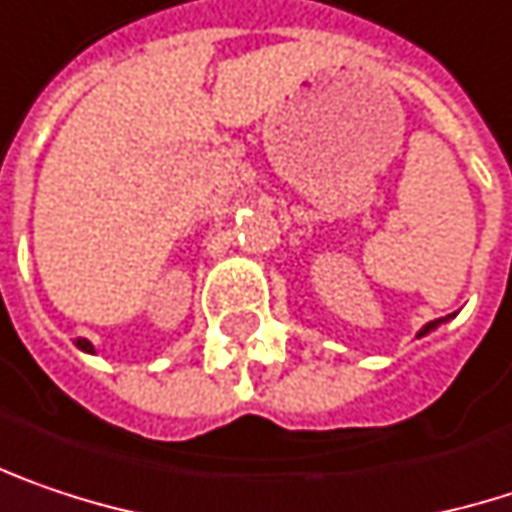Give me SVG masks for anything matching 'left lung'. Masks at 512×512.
<instances>
[{
  "label": "left lung",
  "mask_w": 512,
  "mask_h": 512,
  "mask_svg": "<svg viewBox=\"0 0 512 512\" xmlns=\"http://www.w3.org/2000/svg\"><path fill=\"white\" fill-rule=\"evenodd\" d=\"M442 319H434V322H428V325H425V328H422V331H419V337H422V334H428V331H431V328H437V325H440Z\"/></svg>",
  "instance_id": "left-lung-1"
}]
</instances>
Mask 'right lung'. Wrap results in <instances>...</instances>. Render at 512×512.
<instances>
[{
	"label": "right lung",
	"mask_w": 512,
	"mask_h": 512,
	"mask_svg": "<svg viewBox=\"0 0 512 512\" xmlns=\"http://www.w3.org/2000/svg\"><path fill=\"white\" fill-rule=\"evenodd\" d=\"M75 346H78V349H84V351H93V346H90V343H87V340H81V337H78V340H75Z\"/></svg>",
	"instance_id": "obj_1"
}]
</instances>
